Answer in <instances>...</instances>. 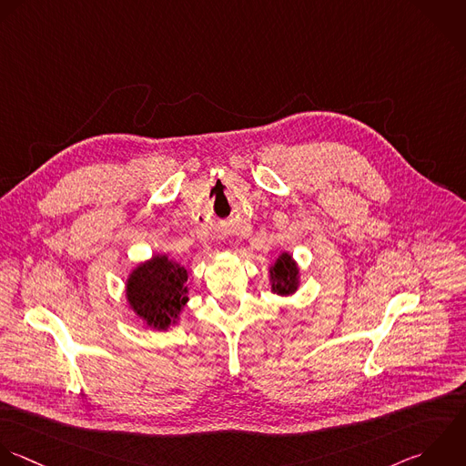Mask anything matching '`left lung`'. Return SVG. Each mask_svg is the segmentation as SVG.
<instances>
[{
	"label": "left lung",
	"instance_id": "left-lung-1",
	"mask_svg": "<svg viewBox=\"0 0 466 466\" xmlns=\"http://www.w3.org/2000/svg\"><path fill=\"white\" fill-rule=\"evenodd\" d=\"M272 292L278 296H290L299 287V268L289 252H281L270 267Z\"/></svg>",
	"mask_w": 466,
	"mask_h": 466
}]
</instances>
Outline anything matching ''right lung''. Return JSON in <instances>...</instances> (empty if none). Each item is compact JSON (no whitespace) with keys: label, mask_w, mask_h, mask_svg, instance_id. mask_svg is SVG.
<instances>
[{"label":"right lung","mask_w":466,"mask_h":466,"mask_svg":"<svg viewBox=\"0 0 466 466\" xmlns=\"http://www.w3.org/2000/svg\"><path fill=\"white\" fill-rule=\"evenodd\" d=\"M187 279L185 267L168 259V256H152L128 276L127 301L148 327L167 330L177 323L179 312L188 301Z\"/></svg>","instance_id":"right-lung-1"}]
</instances>
